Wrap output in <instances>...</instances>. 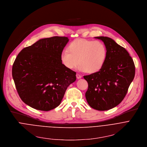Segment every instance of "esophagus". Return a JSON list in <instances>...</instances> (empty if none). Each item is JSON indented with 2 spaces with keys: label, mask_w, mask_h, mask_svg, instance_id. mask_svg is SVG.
<instances>
[{
  "label": "esophagus",
  "mask_w": 147,
  "mask_h": 147,
  "mask_svg": "<svg viewBox=\"0 0 147 147\" xmlns=\"http://www.w3.org/2000/svg\"><path fill=\"white\" fill-rule=\"evenodd\" d=\"M76 78H77V79H80L81 78H82V76L79 75V74H76Z\"/></svg>",
  "instance_id": "esophagus-1"
}]
</instances>
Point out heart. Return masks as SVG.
Listing matches in <instances>:
<instances>
[{
  "label": "heart",
  "instance_id": "1",
  "mask_svg": "<svg viewBox=\"0 0 147 147\" xmlns=\"http://www.w3.org/2000/svg\"><path fill=\"white\" fill-rule=\"evenodd\" d=\"M107 55V48L102 42L79 38L68 45V50L61 53V61L69 69H75L79 62L80 71L93 74L102 68Z\"/></svg>",
  "mask_w": 147,
  "mask_h": 147
}]
</instances>
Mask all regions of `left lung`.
Instances as JSON below:
<instances>
[{
	"instance_id": "8db88e82",
	"label": "left lung",
	"mask_w": 147,
	"mask_h": 147,
	"mask_svg": "<svg viewBox=\"0 0 147 147\" xmlns=\"http://www.w3.org/2000/svg\"><path fill=\"white\" fill-rule=\"evenodd\" d=\"M107 50L106 62L98 72L84 76L88 84L85 93L89 105L105 111L117 106L124 99L135 76V65L125 49L107 37H97Z\"/></svg>"
}]
</instances>
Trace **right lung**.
Segmentation results:
<instances>
[{"mask_svg":"<svg viewBox=\"0 0 147 147\" xmlns=\"http://www.w3.org/2000/svg\"><path fill=\"white\" fill-rule=\"evenodd\" d=\"M69 40L55 36L42 38L19 53L12 67L16 88L22 100L36 110L58 106L76 72L65 67L61 54Z\"/></svg>","mask_w":147,"mask_h":147,"instance_id":"obj_1","label":"right lung"}]
</instances>
